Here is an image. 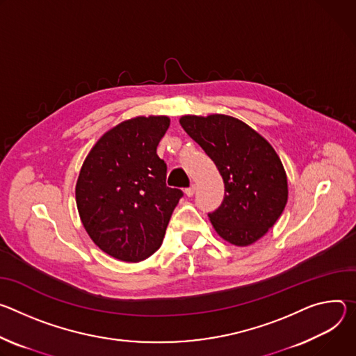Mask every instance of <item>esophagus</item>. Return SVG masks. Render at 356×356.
Wrapping results in <instances>:
<instances>
[{"label": "esophagus", "instance_id": "34e87169", "mask_svg": "<svg viewBox=\"0 0 356 356\" xmlns=\"http://www.w3.org/2000/svg\"><path fill=\"white\" fill-rule=\"evenodd\" d=\"M193 193H195V185H191L189 188L185 189V195L189 196V198H191V196H193Z\"/></svg>", "mask_w": 356, "mask_h": 356}]
</instances>
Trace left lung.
<instances>
[{
	"mask_svg": "<svg viewBox=\"0 0 356 356\" xmlns=\"http://www.w3.org/2000/svg\"><path fill=\"white\" fill-rule=\"evenodd\" d=\"M179 123L223 178V202L208 215L216 233L234 246L257 242L287 205L289 185L280 156L263 136L232 115L188 114Z\"/></svg>",
	"mask_w": 356,
	"mask_h": 356,
	"instance_id": "1",
	"label": "left lung"
}]
</instances>
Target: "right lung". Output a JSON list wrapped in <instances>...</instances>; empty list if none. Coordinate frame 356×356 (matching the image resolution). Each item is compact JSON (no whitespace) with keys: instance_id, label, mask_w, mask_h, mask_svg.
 I'll list each match as a JSON object with an SVG mask.
<instances>
[{"instance_id":"obj_1","label":"right lung","mask_w":356,"mask_h":356,"mask_svg":"<svg viewBox=\"0 0 356 356\" xmlns=\"http://www.w3.org/2000/svg\"><path fill=\"white\" fill-rule=\"evenodd\" d=\"M167 115H138L106 131L85 158L76 182L79 216L108 256L137 263L160 249L182 191L165 184L156 155Z\"/></svg>"}]
</instances>
